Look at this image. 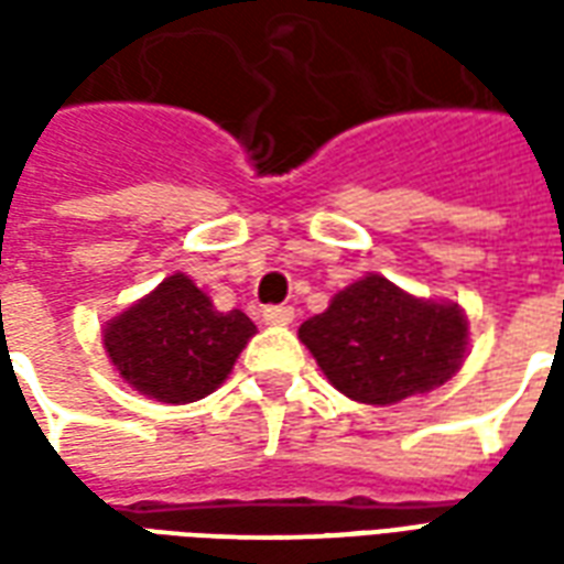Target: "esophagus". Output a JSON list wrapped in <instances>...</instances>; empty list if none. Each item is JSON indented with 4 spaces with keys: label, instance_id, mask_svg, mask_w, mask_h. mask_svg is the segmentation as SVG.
<instances>
[{
    "label": "esophagus",
    "instance_id": "34e87169",
    "mask_svg": "<svg viewBox=\"0 0 564 564\" xmlns=\"http://www.w3.org/2000/svg\"><path fill=\"white\" fill-rule=\"evenodd\" d=\"M295 317V311L290 305H269L262 311V319L269 323V326H290Z\"/></svg>",
    "mask_w": 564,
    "mask_h": 564
}]
</instances>
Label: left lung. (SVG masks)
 I'll use <instances>...</instances> for the list:
<instances>
[{"label": "left lung", "mask_w": 564, "mask_h": 564, "mask_svg": "<svg viewBox=\"0 0 564 564\" xmlns=\"http://www.w3.org/2000/svg\"><path fill=\"white\" fill-rule=\"evenodd\" d=\"M323 375L347 399L395 404L447 383L468 347V319L453 302L404 293L366 274L299 326Z\"/></svg>", "instance_id": "left-lung-1"}]
</instances>
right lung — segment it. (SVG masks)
<instances>
[{
	"label": "right lung",
	"mask_w": 564,
	"mask_h": 564,
	"mask_svg": "<svg viewBox=\"0 0 564 564\" xmlns=\"http://www.w3.org/2000/svg\"><path fill=\"white\" fill-rule=\"evenodd\" d=\"M257 335L245 311H217L186 274H172L108 319L105 354L120 378L165 404L198 402L229 378L235 359Z\"/></svg>",
	"instance_id": "add662e5"
}]
</instances>
